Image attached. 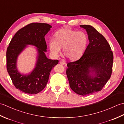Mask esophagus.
I'll list each match as a JSON object with an SVG mask.
<instances>
[{
	"mask_svg": "<svg viewBox=\"0 0 124 124\" xmlns=\"http://www.w3.org/2000/svg\"><path fill=\"white\" fill-rule=\"evenodd\" d=\"M60 64L62 65H65L66 64V62H65L64 60L62 59L60 61Z\"/></svg>",
	"mask_w": 124,
	"mask_h": 124,
	"instance_id": "obj_1",
	"label": "esophagus"
}]
</instances>
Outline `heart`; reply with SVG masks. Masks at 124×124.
Here are the masks:
<instances>
[{
	"instance_id": "obj_1",
	"label": "heart",
	"mask_w": 124,
	"mask_h": 124,
	"mask_svg": "<svg viewBox=\"0 0 124 124\" xmlns=\"http://www.w3.org/2000/svg\"><path fill=\"white\" fill-rule=\"evenodd\" d=\"M88 43V38L82 31H77L69 28H62L57 31L54 39L48 42V47L51 53L56 56L61 48L63 54L70 60H76L83 56Z\"/></svg>"
}]
</instances>
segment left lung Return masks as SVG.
<instances>
[{
	"label": "left lung",
	"instance_id": "obj_1",
	"mask_svg": "<svg viewBox=\"0 0 124 124\" xmlns=\"http://www.w3.org/2000/svg\"><path fill=\"white\" fill-rule=\"evenodd\" d=\"M89 43L79 59L67 63V76L70 87L80 95L100 91L111 77L113 53L103 36L89 25H81Z\"/></svg>",
	"mask_w": 124,
	"mask_h": 124
}]
</instances>
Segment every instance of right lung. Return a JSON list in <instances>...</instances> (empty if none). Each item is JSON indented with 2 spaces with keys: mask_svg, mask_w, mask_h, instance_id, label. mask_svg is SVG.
Returning <instances> with one entry per match:
<instances>
[{
  "mask_svg": "<svg viewBox=\"0 0 124 124\" xmlns=\"http://www.w3.org/2000/svg\"><path fill=\"white\" fill-rule=\"evenodd\" d=\"M51 28L47 23L28 24L15 33L7 48V72L15 87L25 93L36 94L43 90L48 82L51 70L59 62L57 60L49 59L45 54L47 48L45 36ZM28 45L35 47L36 61L31 72L22 74L18 70L17 59Z\"/></svg>",
  "mask_w": 124,
  "mask_h": 124,
  "instance_id": "obj_1",
  "label": "right lung"
}]
</instances>
